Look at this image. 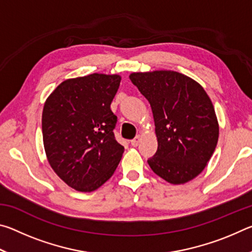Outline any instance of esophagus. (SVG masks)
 <instances>
[{
  "mask_svg": "<svg viewBox=\"0 0 252 252\" xmlns=\"http://www.w3.org/2000/svg\"><path fill=\"white\" fill-rule=\"evenodd\" d=\"M141 141V136L140 135H136L133 140H131V144L133 147H138V144Z\"/></svg>",
  "mask_w": 252,
  "mask_h": 252,
  "instance_id": "34e87169",
  "label": "esophagus"
}]
</instances>
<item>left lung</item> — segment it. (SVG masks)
<instances>
[{"instance_id": "obj_1", "label": "left lung", "mask_w": 252, "mask_h": 252, "mask_svg": "<svg viewBox=\"0 0 252 252\" xmlns=\"http://www.w3.org/2000/svg\"><path fill=\"white\" fill-rule=\"evenodd\" d=\"M130 80L151 105L158 150L152 171L172 185L199 176L212 157L219 125L210 97L198 82L174 71L136 72Z\"/></svg>"}]
</instances>
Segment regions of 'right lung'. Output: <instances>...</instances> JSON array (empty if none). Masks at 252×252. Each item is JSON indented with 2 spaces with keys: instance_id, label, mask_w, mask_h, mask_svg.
I'll return each instance as SVG.
<instances>
[{
  "instance_id": "add662e5",
  "label": "right lung",
  "mask_w": 252,
  "mask_h": 252,
  "mask_svg": "<svg viewBox=\"0 0 252 252\" xmlns=\"http://www.w3.org/2000/svg\"><path fill=\"white\" fill-rule=\"evenodd\" d=\"M121 76L93 73L63 81L46 99L42 133L46 158L67 186L91 192L112 177L125 148L110 109Z\"/></svg>"
}]
</instances>
